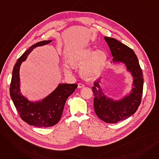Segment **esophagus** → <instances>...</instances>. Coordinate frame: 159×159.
<instances>
[{"mask_svg":"<svg viewBox=\"0 0 159 159\" xmlns=\"http://www.w3.org/2000/svg\"><path fill=\"white\" fill-rule=\"evenodd\" d=\"M84 85L82 84V83H79L78 84V88H84Z\"/></svg>","mask_w":159,"mask_h":159,"instance_id":"34e87169","label":"esophagus"}]
</instances>
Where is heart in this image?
I'll return each mask as SVG.
<instances>
[{
	"mask_svg": "<svg viewBox=\"0 0 159 159\" xmlns=\"http://www.w3.org/2000/svg\"><path fill=\"white\" fill-rule=\"evenodd\" d=\"M107 59V55L101 49L94 51L92 48L87 47L77 50L68 57L70 63H64L65 73L71 75L73 66H80V73L85 79L93 80L101 75Z\"/></svg>",
	"mask_w": 159,
	"mask_h": 159,
	"instance_id": "heart-1",
	"label": "heart"
}]
</instances>
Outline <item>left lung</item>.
<instances>
[{"mask_svg": "<svg viewBox=\"0 0 159 159\" xmlns=\"http://www.w3.org/2000/svg\"><path fill=\"white\" fill-rule=\"evenodd\" d=\"M104 40L113 57L111 63L124 64L133 77L129 93L119 99L105 94L101 86L102 77L95 81L92 88L94 110L98 117L107 123H116L129 118L137 110L143 95L144 78L138 58L133 49L115 39L104 37Z\"/></svg>", "mask_w": 159, "mask_h": 159, "instance_id": "1", "label": "left lung"}]
</instances>
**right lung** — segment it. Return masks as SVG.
Wrapping results in <instances>:
<instances>
[{
  "label": "right lung",
  "instance_id": "add662e5",
  "mask_svg": "<svg viewBox=\"0 0 159 159\" xmlns=\"http://www.w3.org/2000/svg\"><path fill=\"white\" fill-rule=\"evenodd\" d=\"M53 40L39 42L31 46L15 63L12 72L10 96L21 119L31 126L38 128L53 126L60 120L64 105L68 98L77 88V84H58L46 97L37 101H31L20 92L19 71L22 62L38 46L49 44Z\"/></svg>",
  "mask_w": 159,
  "mask_h": 159
}]
</instances>
